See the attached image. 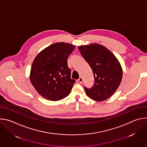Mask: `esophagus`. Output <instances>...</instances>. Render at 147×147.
<instances>
[{
	"label": "esophagus",
	"mask_w": 147,
	"mask_h": 147,
	"mask_svg": "<svg viewBox=\"0 0 147 147\" xmlns=\"http://www.w3.org/2000/svg\"><path fill=\"white\" fill-rule=\"evenodd\" d=\"M78 81L80 84H82V82H83V79H82V77H80V78H78Z\"/></svg>",
	"instance_id": "esophagus-1"
}]
</instances>
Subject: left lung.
I'll return each mask as SVG.
<instances>
[{"label":"left lung","mask_w":147,"mask_h":147,"mask_svg":"<svg viewBox=\"0 0 147 147\" xmlns=\"http://www.w3.org/2000/svg\"><path fill=\"white\" fill-rule=\"evenodd\" d=\"M81 55L92 70L94 84L84 87L87 95L96 101L110 98L117 90L122 79V69L114 55L102 45L93 44L78 47Z\"/></svg>","instance_id":"left-lung-1"}]
</instances>
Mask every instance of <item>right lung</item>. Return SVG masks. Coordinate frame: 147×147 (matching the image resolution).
Here are the masks:
<instances>
[{
  "mask_svg": "<svg viewBox=\"0 0 147 147\" xmlns=\"http://www.w3.org/2000/svg\"><path fill=\"white\" fill-rule=\"evenodd\" d=\"M75 46L64 42L53 44L35 58L31 69L30 81L44 98L59 100L69 95L76 82L71 78L67 59Z\"/></svg>",
  "mask_w": 147,
  "mask_h": 147,
  "instance_id": "add662e5",
  "label": "right lung"
}]
</instances>
